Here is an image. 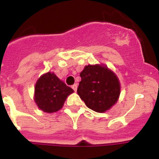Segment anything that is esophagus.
<instances>
[{"label": "esophagus", "mask_w": 159, "mask_h": 159, "mask_svg": "<svg viewBox=\"0 0 159 159\" xmlns=\"http://www.w3.org/2000/svg\"><path fill=\"white\" fill-rule=\"evenodd\" d=\"M72 88H73V90H74V91H77V84H74V85H73V86H72Z\"/></svg>", "instance_id": "1"}]
</instances>
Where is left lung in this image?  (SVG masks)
<instances>
[{"mask_svg":"<svg viewBox=\"0 0 159 159\" xmlns=\"http://www.w3.org/2000/svg\"><path fill=\"white\" fill-rule=\"evenodd\" d=\"M82 78L77 94L86 106L96 112H104L117 102L120 94L118 77L104 65H86L80 73Z\"/></svg>","mask_w":159,"mask_h":159,"instance_id":"1","label":"left lung"}]
</instances>
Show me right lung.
Returning <instances> with one entry per match:
<instances>
[{
	"label": "right lung",
	"instance_id": "1",
	"mask_svg": "<svg viewBox=\"0 0 159 159\" xmlns=\"http://www.w3.org/2000/svg\"><path fill=\"white\" fill-rule=\"evenodd\" d=\"M73 90L66 86L53 73H45L37 81L34 87V102L44 112H56L62 108L68 96Z\"/></svg>",
	"mask_w": 159,
	"mask_h": 159
}]
</instances>
